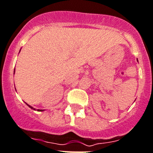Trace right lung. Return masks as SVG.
Masks as SVG:
<instances>
[{
	"mask_svg": "<svg viewBox=\"0 0 153 153\" xmlns=\"http://www.w3.org/2000/svg\"><path fill=\"white\" fill-rule=\"evenodd\" d=\"M20 51H21V50H20ZM14 74H15V71H14ZM26 104H27V103H26ZM27 105H28V106H29V107H30L31 109H33V110H36V109L33 108V106H31L30 105H29V104H27ZM37 111H44V110H37Z\"/></svg>",
	"mask_w": 153,
	"mask_h": 153,
	"instance_id": "right-lung-1",
	"label": "right lung"
}]
</instances>
